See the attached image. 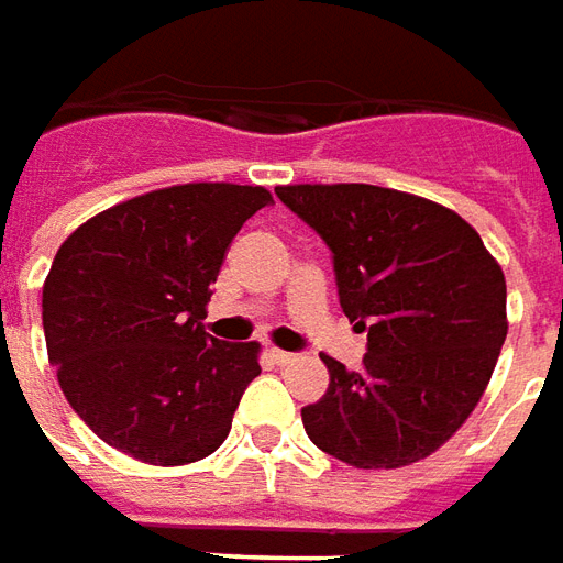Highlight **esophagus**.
<instances>
[{
    "instance_id": "1",
    "label": "esophagus",
    "mask_w": 563,
    "mask_h": 563,
    "mask_svg": "<svg viewBox=\"0 0 563 563\" xmlns=\"http://www.w3.org/2000/svg\"><path fill=\"white\" fill-rule=\"evenodd\" d=\"M269 361L278 366H285V364H294V361H297V354L282 352V349H269Z\"/></svg>"
}]
</instances>
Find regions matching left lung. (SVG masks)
<instances>
[{
    "label": "left lung",
    "mask_w": 563,
    "mask_h": 563,
    "mask_svg": "<svg viewBox=\"0 0 563 563\" xmlns=\"http://www.w3.org/2000/svg\"><path fill=\"white\" fill-rule=\"evenodd\" d=\"M333 257L339 306L366 333L354 373L302 406L321 452L394 470L437 452L476 409L506 339V282L461 214L376 185L275 187Z\"/></svg>",
    "instance_id": "1"
}]
</instances>
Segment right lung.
Instances as JSON below:
<instances>
[{
    "label": "right lung",
    "mask_w": 563,
    "mask_h": 563,
    "mask_svg": "<svg viewBox=\"0 0 563 563\" xmlns=\"http://www.w3.org/2000/svg\"><path fill=\"white\" fill-rule=\"evenodd\" d=\"M251 185H178L126 199L59 245L42 290L47 357L99 440L178 466L230 433L254 342L206 333L211 282L242 224L269 206Z\"/></svg>",
    "instance_id": "add662e5"
}]
</instances>
